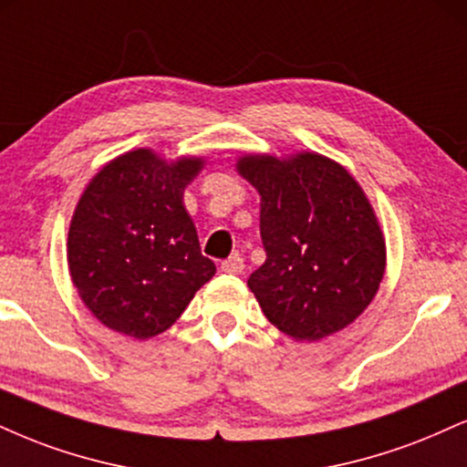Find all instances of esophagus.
I'll use <instances>...</instances> for the list:
<instances>
[{"mask_svg":"<svg viewBox=\"0 0 467 467\" xmlns=\"http://www.w3.org/2000/svg\"><path fill=\"white\" fill-rule=\"evenodd\" d=\"M244 269H245L244 256H239V254H233L222 263V272H226V274H241Z\"/></svg>","mask_w":467,"mask_h":467,"instance_id":"obj_1","label":"esophagus"}]
</instances>
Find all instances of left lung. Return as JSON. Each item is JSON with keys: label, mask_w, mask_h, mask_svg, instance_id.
I'll use <instances>...</instances> for the list:
<instances>
[{"label": "left lung", "mask_w": 467, "mask_h": 467, "mask_svg": "<svg viewBox=\"0 0 467 467\" xmlns=\"http://www.w3.org/2000/svg\"><path fill=\"white\" fill-rule=\"evenodd\" d=\"M237 170L261 193L265 263L248 287L265 317L297 341H317L365 311L385 272V239L344 167L319 154L244 156Z\"/></svg>", "instance_id": "1"}]
</instances>
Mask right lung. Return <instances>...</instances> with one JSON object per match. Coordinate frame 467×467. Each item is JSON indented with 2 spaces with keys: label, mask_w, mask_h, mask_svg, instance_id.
Here are the masks:
<instances>
[{
  "label": "right lung",
  "mask_w": 467,
  "mask_h": 467,
  "mask_svg": "<svg viewBox=\"0 0 467 467\" xmlns=\"http://www.w3.org/2000/svg\"><path fill=\"white\" fill-rule=\"evenodd\" d=\"M200 170V159L167 165L134 150L109 162L78 202L67 244L73 285L117 333L148 339L167 330L215 274L182 204Z\"/></svg>",
  "instance_id": "obj_1"
}]
</instances>
